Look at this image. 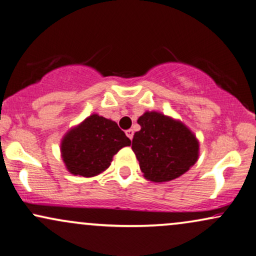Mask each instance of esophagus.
<instances>
[{"instance_id": "34e87169", "label": "esophagus", "mask_w": 256, "mask_h": 256, "mask_svg": "<svg viewBox=\"0 0 256 256\" xmlns=\"http://www.w3.org/2000/svg\"><path fill=\"white\" fill-rule=\"evenodd\" d=\"M126 136H128V138H130V140H132V138H134V130H126Z\"/></svg>"}]
</instances>
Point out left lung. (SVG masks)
Wrapping results in <instances>:
<instances>
[{
	"mask_svg": "<svg viewBox=\"0 0 256 256\" xmlns=\"http://www.w3.org/2000/svg\"><path fill=\"white\" fill-rule=\"evenodd\" d=\"M137 122L140 130L134 134L132 150L148 180H174L196 162L199 142L181 122L152 110L140 116Z\"/></svg>",
	"mask_w": 256,
	"mask_h": 256,
	"instance_id": "1",
	"label": "left lung"
}]
</instances>
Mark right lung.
Wrapping results in <instances>:
<instances>
[{"instance_id": "right-lung-1", "label": "right lung", "mask_w": 256, "mask_h": 256, "mask_svg": "<svg viewBox=\"0 0 256 256\" xmlns=\"http://www.w3.org/2000/svg\"><path fill=\"white\" fill-rule=\"evenodd\" d=\"M130 144L116 122L92 114L63 137L60 152L70 173L92 178L106 170L113 156Z\"/></svg>"}]
</instances>
